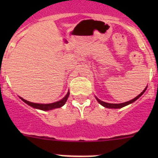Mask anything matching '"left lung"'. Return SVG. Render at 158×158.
<instances>
[{
  "label": "left lung",
  "mask_w": 158,
  "mask_h": 158,
  "mask_svg": "<svg viewBox=\"0 0 158 158\" xmlns=\"http://www.w3.org/2000/svg\"><path fill=\"white\" fill-rule=\"evenodd\" d=\"M146 89H147V86H146V89H145L144 90H143V91H142V93H141L139 95V96H136L135 98L132 99V100H130V101L125 102V103H122V104H109V103H106V102H104V101H102V100H99V99L97 98V97H96V100H97V101H98L99 103H100V104H101L102 106H104V107H107V108H121V107H125V106L128 105V104H132L133 102H135V100H138V99H139V97H140V96H142V95L145 93V91H146Z\"/></svg>",
  "instance_id": "8db88e82"
}]
</instances>
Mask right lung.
<instances>
[{"label": "right lung", "mask_w": 158, "mask_h": 158, "mask_svg": "<svg viewBox=\"0 0 158 158\" xmlns=\"http://www.w3.org/2000/svg\"><path fill=\"white\" fill-rule=\"evenodd\" d=\"M69 96V92H68L64 98H62V100H59V101L52 103V104H36V103H31V102L30 101H27V100H24V99L21 98V97H20V99H21L24 103L28 104V105L31 106V107L36 108V109H40V110H43V111H49V110H52V109H54V108H58V107H62V106L65 104V102H66Z\"/></svg>", "instance_id": "right-lung-1"}]
</instances>
